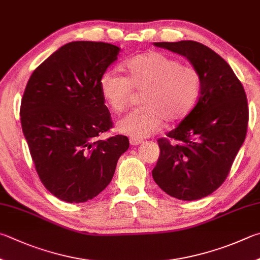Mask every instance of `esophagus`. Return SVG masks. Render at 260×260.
<instances>
[{
    "label": "esophagus",
    "mask_w": 260,
    "mask_h": 260,
    "mask_svg": "<svg viewBox=\"0 0 260 260\" xmlns=\"http://www.w3.org/2000/svg\"><path fill=\"white\" fill-rule=\"evenodd\" d=\"M129 143H131L132 145H138V144L142 143V140L136 139V138H131V139H129Z\"/></svg>",
    "instance_id": "obj_1"
}]
</instances>
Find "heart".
Masks as SVG:
<instances>
[{
    "label": "heart",
    "mask_w": 260,
    "mask_h": 260,
    "mask_svg": "<svg viewBox=\"0 0 260 260\" xmlns=\"http://www.w3.org/2000/svg\"><path fill=\"white\" fill-rule=\"evenodd\" d=\"M125 77L112 70L101 76L100 88L110 109L125 111L134 92L142 107L120 118L116 127L132 138L142 139L157 131L162 120L176 122L188 115L200 93L201 77L192 66L182 64L160 52H146L124 64Z\"/></svg>",
    "instance_id": "1"
}]
</instances>
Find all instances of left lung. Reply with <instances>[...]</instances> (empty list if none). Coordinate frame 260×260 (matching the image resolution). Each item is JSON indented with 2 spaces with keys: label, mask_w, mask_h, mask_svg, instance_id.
<instances>
[{
  "label": "left lung",
  "mask_w": 260,
  "mask_h": 260,
  "mask_svg": "<svg viewBox=\"0 0 260 260\" xmlns=\"http://www.w3.org/2000/svg\"><path fill=\"white\" fill-rule=\"evenodd\" d=\"M181 54L201 77L196 106L167 138L158 140L160 155L152 171L164 192L192 201L211 194L228 178L247 135V95L229 63L194 41L158 42Z\"/></svg>",
  "instance_id": "obj_1"
}]
</instances>
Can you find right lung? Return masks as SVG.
Segmentation results:
<instances>
[{
    "mask_svg": "<svg viewBox=\"0 0 260 260\" xmlns=\"http://www.w3.org/2000/svg\"><path fill=\"white\" fill-rule=\"evenodd\" d=\"M119 51L103 42H72L43 61L26 85L23 135L41 182L62 201L95 198L129 146L124 135L98 139L112 128L100 79Z\"/></svg>",
    "mask_w": 260,
    "mask_h": 260,
    "instance_id": "add662e5",
    "label": "right lung"
}]
</instances>
